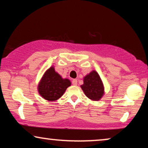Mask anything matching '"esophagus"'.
I'll return each mask as SVG.
<instances>
[{"label": "esophagus", "instance_id": "1", "mask_svg": "<svg viewBox=\"0 0 148 148\" xmlns=\"http://www.w3.org/2000/svg\"><path fill=\"white\" fill-rule=\"evenodd\" d=\"M72 84L73 85V86H77V79H73L72 81Z\"/></svg>", "mask_w": 148, "mask_h": 148}]
</instances>
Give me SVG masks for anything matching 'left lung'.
<instances>
[{
    "instance_id": "left-lung-1",
    "label": "left lung",
    "mask_w": 148,
    "mask_h": 148,
    "mask_svg": "<svg viewBox=\"0 0 148 148\" xmlns=\"http://www.w3.org/2000/svg\"><path fill=\"white\" fill-rule=\"evenodd\" d=\"M81 88L89 99L100 100L104 95V86L98 72L93 70L84 77V84Z\"/></svg>"
}]
</instances>
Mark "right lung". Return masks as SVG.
I'll return each mask as SVG.
<instances>
[{
  "label": "right lung",
  "instance_id": "right-lung-1",
  "mask_svg": "<svg viewBox=\"0 0 148 148\" xmlns=\"http://www.w3.org/2000/svg\"><path fill=\"white\" fill-rule=\"evenodd\" d=\"M71 82L55 71L54 66H50L44 73L38 85V92L42 98L49 102L59 99L66 88L71 86Z\"/></svg>",
  "mask_w": 148,
  "mask_h": 148
}]
</instances>
